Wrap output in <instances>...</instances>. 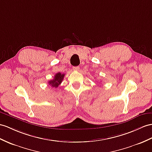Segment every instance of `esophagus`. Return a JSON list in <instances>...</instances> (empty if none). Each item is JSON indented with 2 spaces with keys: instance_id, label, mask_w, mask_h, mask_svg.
I'll return each mask as SVG.
<instances>
[{
  "instance_id": "34e87169",
  "label": "esophagus",
  "mask_w": 152,
  "mask_h": 152,
  "mask_svg": "<svg viewBox=\"0 0 152 152\" xmlns=\"http://www.w3.org/2000/svg\"><path fill=\"white\" fill-rule=\"evenodd\" d=\"M73 69L74 70V71H78V70L79 69V66H76V67H73Z\"/></svg>"
}]
</instances>
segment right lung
<instances>
[{
  "label": "right lung",
  "mask_w": 152,
  "mask_h": 152,
  "mask_svg": "<svg viewBox=\"0 0 152 152\" xmlns=\"http://www.w3.org/2000/svg\"><path fill=\"white\" fill-rule=\"evenodd\" d=\"M64 74H62L60 72L56 73L53 79L48 81V84L53 88H57L58 86V85H60L61 84L62 80L64 79Z\"/></svg>",
  "instance_id": "obj_1"
}]
</instances>
